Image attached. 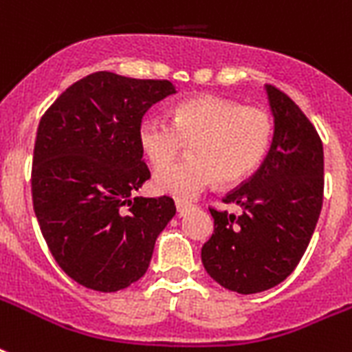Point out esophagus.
Segmentation results:
<instances>
[{
    "instance_id": "34e87169",
    "label": "esophagus",
    "mask_w": 352,
    "mask_h": 352,
    "mask_svg": "<svg viewBox=\"0 0 352 352\" xmlns=\"http://www.w3.org/2000/svg\"><path fill=\"white\" fill-rule=\"evenodd\" d=\"M175 206H177V212H179L181 215H184L186 212H190V210L193 208L192 204H188V203H177Z\"/></svg>"
}]
</instances>
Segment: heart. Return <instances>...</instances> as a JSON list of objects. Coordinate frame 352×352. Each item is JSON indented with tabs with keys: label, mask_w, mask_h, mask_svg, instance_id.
<instances>
[{
	"label": "heart",
	"mask_w": 352,
	"mask_h": 352,
	"mask_svg": "<svg viewBox=\"0 0 352 352\" xmlns=\"http://www.w3.org/2000/svg\"><path fill=\"white\" fill-rule=\"evenodd\" d=\"M272 118L239 102L197 96L173 109V120L148 117L137 131L138 146L153 166V190L177 201H192L219 179L232 184L261 164L272 142ZM190 142V159L167 164ZM167 164L168 166L164 164Z\"/></svg>",
	"instance_id": "1"
}]
</instances>
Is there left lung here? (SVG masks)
<instances>
[{"instance_id":"8db88e82","label":"left lung","mask_w":352,"mask_h":352,"mask_svg":"<svg viewBox=\"0 0 352 352\" xmlns=\"http://www.w3.org/2000/svg\"><path fill=\"white\" fill-rule=\"evenodd\" d=\"M274 118L267 159L225 197L239 215L210 210L214 234L201 250L221 287L256 294L289 278L305 254L323 203V144L289 96L265 85Z\"/></svg>"}]
</instances>
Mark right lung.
<instances>
[{"mask_svg":"<svg viewBox=\"0 0 352 352\" xmlns=\"http://www.w3.org/2000/svg\"><path fill=\"white\" fill-rule=\"evenodd\" d=\"M175 93L168 80L98 71L41 117L32 160L36 217L52 257L87 289L117 292L142 278L175 215L170 197H133L149 179L138 126L149 107Z\"/></svg>","mask_w":352,"mask_h":352,"instance_id":"1","label":"right lung"}]
</instances>
